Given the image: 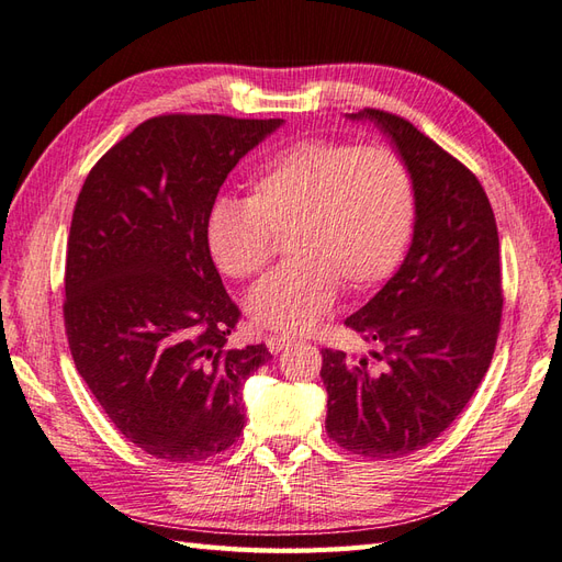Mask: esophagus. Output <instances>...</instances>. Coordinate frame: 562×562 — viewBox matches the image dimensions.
<instances>
[{
	"mask_svg": "<svg viewBox=\"0 0 562 562\" xmlns=\"http://www.w3.org/2000/svg\"><path fill=\"white\" fill-rule=\"evenodd\" d=\"M292 341H294L292 337H282V335H272V337H268V339H266V344H268V351H270V353H280L282 349L290 347Z\"/></svg>",
	"mask_w": 562,
	"mask_h": 562,
	"instance_id": "obj_1",
	"label": "esophagus"
}]
</instances>
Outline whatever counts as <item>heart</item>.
Returning a JSON list of instances; mask_svg holds the SVG:
<instances>
[{"instance_id": "b5f03b06", "label": "heart", "mask_w": 562, "mask_h": 562, "mask_svg": "<svg viewBox=\"0 0 562 562\" xmlns=\"http://www.w3.org/2000/svg\"><path fill=\"white\" fill-rule=\"evenodd\" d=\"M413 172L386 147L301 139L249 178V199H218L204 239L215 268L235 280L261 272L272 237L292 258L256 284L251 318L280 333H306L333 308L339 284L366 292L404 261L415 229Z\"/></svg>"}]
</instances>
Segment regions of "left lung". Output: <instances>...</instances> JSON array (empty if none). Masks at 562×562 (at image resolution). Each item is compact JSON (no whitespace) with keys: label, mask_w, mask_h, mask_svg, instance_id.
I'll use <instances>...</instances> for the list:
<instances>
[{"label":"left lung","mask_w":562,"mask_h":562,"mask_svg":"<svg viewBox=\"0 0 562 562\" xmlns=\"http://www.w3.org/2000/svg\"><path fill=\"white\" fill-rule=\"evenodd\" d=\"M392 139L413 172L415 229L394 278L347 327L378 341L368 358L323 349L325 429L341 449L401 458L435 441L468 406L496 349L503 311L498 229L474 172L406 119L349 113Z\"/></svg>","instance_id":"left-lung-1"}]
</instances>
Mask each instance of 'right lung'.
<instances>
[{
  "mask_svg": "<svg viewBox=\"0 0 562 562\" xmlns=\"http://www.w3.org/2000/svg\"><path fill=\"white\" fill-rule=\"evenodd\" d=\"M282 119L166 113L99 158L66 249L68 349L109 420L149 456L196 463L244 429L266 344L227 349L239 308L206 249L227 172Z\"/></svg>",
  "mask_w": 562,
  "mask_h": 562,
  "instance_id": "1",
  "label": "right lung"
}]
</instances>
